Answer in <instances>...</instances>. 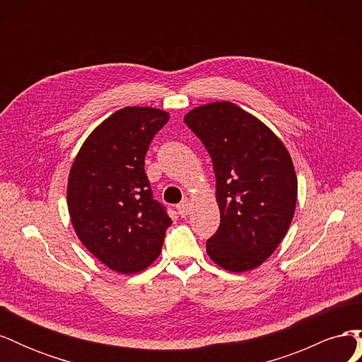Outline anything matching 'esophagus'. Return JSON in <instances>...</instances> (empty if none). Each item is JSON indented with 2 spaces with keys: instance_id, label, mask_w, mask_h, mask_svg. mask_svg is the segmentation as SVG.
<instances>
[{
  "instance_id": "1",
  "label": "esophagus",
  "mask_w": 362,
  "mask_h": 362,
  "mask_svg": "<svg viewBox=\"0 0 362 362\" xmlns=\"http://www.w3.org/2000/svg\"><path fill=\"white\" fill-rule=\"evenodd\" d=\"M177 210H178V214L181 217H185L189 214L190 211V199L189 198H184L178 205H177Z\"/></svg>"
}]
</instances>
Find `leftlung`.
Returning a JSON list of instances; mask_svg holds the SVG:
<instances>
[{"instance_id":"left-lung-1","label":"left lung","mask_w":362,"mask_h":362,"mask_svg":"<svg viewBox=\"0 0 362 362\" xmlns=\"http://www.w3.org/2000/svg\"><path fill=\"white\" fill-rule=\"evenodd\" d=\"M184 122L213 161L221 225L206 252L225 270L262 264L286 237L296 210L298 178L287 148L273 131L238 105L196 107Z\"/></svg>"}]
</instances>
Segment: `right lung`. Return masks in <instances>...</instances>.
<instances>
[{"label": "right lung", "instance_id": "1", "mask_svg": "<svg viewBox=\"0 0 362 362\" xmlns=\"http://www.w3.org/2000/svg\"><path fill=\"white\" fill-rule=\"evenodd\" d=\"M169 113L120 108L86 139L68 180V210L80 242L103 264L131 275L154 262L170 217L152 198L145 156Z\"/></svg>", "mask_w": 362, "mask_h": 362}]
</instances>
